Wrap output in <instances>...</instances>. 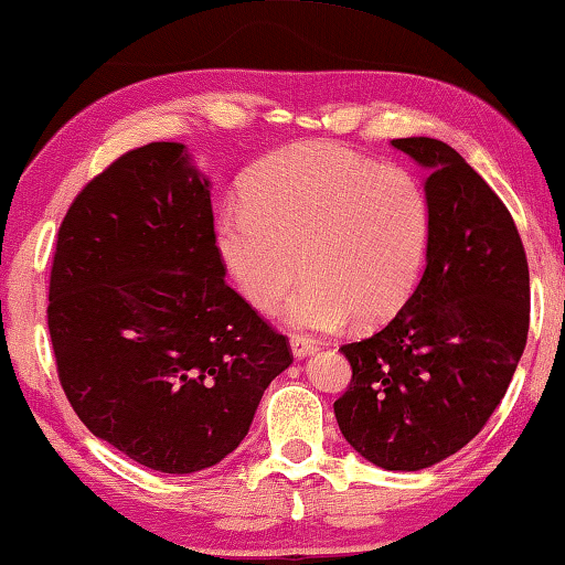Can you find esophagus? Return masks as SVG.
Segmentation results:
<instances>
[{
	"label": "esophagus",
	"instance_id": "1",
	"mask_svg": "<svg viewBox=\"0 0 565 565\" xmlns=\"http://www.w3.org/2000/svg\"><path fill=\"white\" fill-rule=\"evenodd\" d=\"M289 342H291V352L296 358H306V355H311V352H313V342L303 338V335H291Z\"/></svg>",
	"mask_w": 565,
	"mask_h": 565
}]
</instances>
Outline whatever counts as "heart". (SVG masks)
Segmentation results:
<instances>
[{
	"label": "heart",
	"mask_w": 565,
	"mask_h": 565,
	"mask_svg": "<svg viewBox=\"0 0 565 565\" xmlns=\"http://www.w3.org/2000/svg\"><path fill=\"white\" fill-rule=\"evenodd\" d=\"M434 213L418 175L338 143L298 141L249 173L245 201L217 220V249L257 311L306 276L289 323L335 330L392 316L422 279Z\"/></svg>",
	"instance_id": "b5f03b06"
}]
</instances>
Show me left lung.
I'll return each mask as SVG.
<instances>
[{
  "label": "left lung",
  "mask_w": 565,
  "mask_h": 565,
  "mask_svg": "<svg viewBox=\"0 0 565 565\" xmlns=\"http://www.w3.org/2000/svg\"><path fill=\"white\" fill-rule=\"evenodd\" d=\"M392 147L430 171L426 269L390 323L340 348L352 380L333 408L362 458L412 472L468 446L504 399L529 333V264L510 210L456 149Z\"/></svg>",
  "instance_id": "1"
}]
</instances>
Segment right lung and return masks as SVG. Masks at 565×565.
<instances>
[{
    "label": "right lung",
    "mask_w": 565,
    "mask_h": 565,
    "mask_svg": "<svg viewBox=\"0 0 565 565\" xmlns=\"http://www.w3.org/2000/svg\"><path fill=\"white\" fill-rule=\"evenodd\" d=\"M223 276L207 181L183 143L121 153L63 217L49 279L55 370L77 418L139 466H215L294 362L289 338Z\"/></svg>",
    "instance_id": "add662e5"
}]
</instances>
